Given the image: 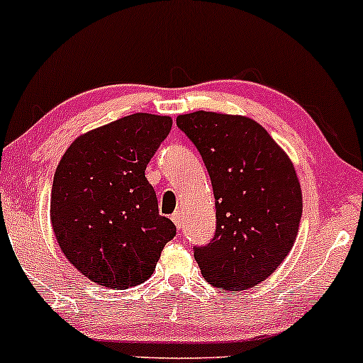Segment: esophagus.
I'll return each mask as SVG.
<instances>
[{"mask_svg": "<svg viewBox=\"0 0 363 363\" xmlns=\"http://www.w3.org/2000/svg\"><path fill=\"white\" fill-rule=\"evenodd\" d=\"M172 222L176 223L177 228H181V225H182V215H181V211H176V213H172Z\"/></svg>", "mask_w": 363, "mask_h": 363, "instance_id": "34e87169", "label": "esophagus"}]
</instances>
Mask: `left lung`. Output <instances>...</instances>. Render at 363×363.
Listing matches in <instances>:
<instances>
[{
  "label": "left lung",
  "mask_w": 363,
  "mask_h": 363,
  "mask_svg": "<svg viewBox=\"0 0 363 363\" xmlns=\"http://www.w3.org/2000/svg\"><path fill=\"white\" fill-rule=\"evenodd\" d=\"M177 128L201 155L216 208L215 235L193 245L203 278L216 289H251L281 264L297 239L302 191L285 152L261 124L198 111Z\"/></svg>",
  "instance_id": "1"
}]
</instances>
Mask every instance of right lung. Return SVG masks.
Returning <instances> with one entry per match:
<instances>
[{"label": "right lung", "mask_w": 363, "mask_h": 363, "mask_svg": "<svg viewBox=\"0 0 363 363\" xmlns=\"http://www.w3.org/2000/svg\"><path fill=\"white\" fill-rule=\"evenodd\" d=\"M170 128L167 116H126L74 140L57 165L52 230L68 261L97 285L126 290L148 280L176 235L145 177Z\"/></svg>", "instance_id": "add662e5"}]
</instances>
